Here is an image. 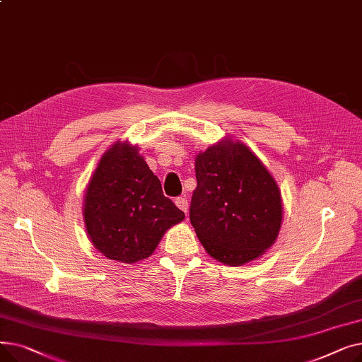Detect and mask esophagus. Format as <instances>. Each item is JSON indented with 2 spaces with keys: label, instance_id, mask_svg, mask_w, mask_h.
I'll return each mask as SVG.
<instances>
[{
  "label": "esophagus",
  "instance_id": "1",
  "mask_svg": "<svg viewBox=\"0 0 362 362\" xmlns=\"http://www.w3.org/2000/svg\"><path fill=\"white\" fill-rule=\"evenodd\" d=\"M175 204L177 205L179 210H182L185 214H187V201H186V198L179 197V198L175 199Z\"/></svg>",
  "mask_w": 362,
  "mask_h": 362
}]
</instances>
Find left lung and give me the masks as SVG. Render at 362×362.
<instances>
[{
    "mask_svg": "<svg viewBox=\"0 0 362 362\" xmlns=\"http://www.w3.org/2000/svg\"><path fill=\"white\" fill-rule=\"evenodd\" d=\"M189 218L205 251L242 265L267 251L281 226L280 189L254 152L226 138L195 158Z\"/></svg>",
    "mask_w": 362,
    "mask_h": 362,
    "instance_id": "left-lung-1",
    "label": "left lung"
}]
</instances>
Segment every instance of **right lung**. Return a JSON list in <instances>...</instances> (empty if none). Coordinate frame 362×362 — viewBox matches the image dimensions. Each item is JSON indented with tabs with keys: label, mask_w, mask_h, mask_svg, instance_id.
Masks as SVG:
<instances>
[{
	"label": "right lung",
	"mask_w": 362,
	"mask_h": 362,
	"mask_svg": "<svg viewBox=\"0 0 362 362\" xmlns=\"http://www.w3.org/2000/svg\"><path fill=\"white\" fill-rule=\"evenodd\" d=\"M83 218L95 248L110 259L133 264L154 252L185 213L163 195L138 146L119 141L104 152L89 180Z\"/></svg>",
	"instance_id": "1"
}]
</instances>
